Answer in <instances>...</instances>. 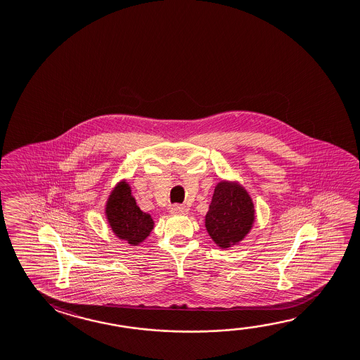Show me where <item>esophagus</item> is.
<instances>
[{
    "label": "esophagus",
    "instance_id": "34e87169",
    "mask_svg": "<svg viewBox=\"0 0 360 360\" xmlns=\"http://www.w3.org/2000/svg\"><path fill=\"white\" fill-rule=\"evenodd\" d=\"M171 212L173 214H186L188 212V208L182 206V205H174V206H172Z\"/></svg>",
    "mask_w": 360,
    "mask_h": 360
}]
</instances>
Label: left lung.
<instances>
[{"instance_id": "obj_1", "label": "left lung", "mask_w": 360, "mask_h": 360, "mask_svg": "<svg viewBox=\"0 0 360 360\" xmlns=\"http://www.w3.org/2000/svg\"><path fill=\"white\" fill-rule=\"evenodd\" d=\"M254 205L245 189L236 184L218 183L206 214V229L219 248L241 241L254 224Z\"/></svg>"}]
</instances>
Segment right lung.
I'll use <instances>...</instances> for the list:
<instances>
[{
  "label": "right lung",
  "instance_id": "1",
  "mask_svg": "<svg viewBox=\"0 0 360 360\" xmlns=\"http://www.w3.org/2000/svg\"><path fill=\"white\" fill-rule=\"evenodd\" d=\"M106 217L114 233L130 245H138L153 229V219L136 206L130 187L119 183L106 203Z\"/></svg>",
  "mask_w": 360,
  "mask_h": 360
}]
</instances>
